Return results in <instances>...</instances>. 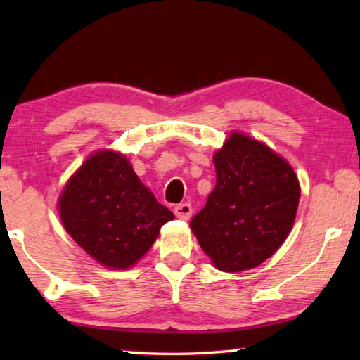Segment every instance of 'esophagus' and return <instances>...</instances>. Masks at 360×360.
Returning <instances> with one entry per match:
<instances>
[{
    "label": "esophagus",
    "mask_w": 360,
    "mask_h": 360,
    "mask_svg": "<svg viewBox=\"0 0 360 360\" xmlns=\"http://www.w3.org/2000/svg\"><path fill=\"white\" fill-rule=\"evenodd\" d=\"M174 216L178 219H184V221H187V219H191L192 216V206L191 203H181L174 208Z\"/></svg>",
    "instance_id": "obj_1"
}]
</instances>
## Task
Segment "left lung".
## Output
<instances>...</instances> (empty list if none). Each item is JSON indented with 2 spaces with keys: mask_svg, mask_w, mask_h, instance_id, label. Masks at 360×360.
<instances>
[{
  "mask_svg": "<svg viewBox=\"0 0 360 360\" xmlns=\"http://www.w3.org/2000/svg\"><path fill=\"white\" fill-rule=\"evenodd\" d=\"M212 160L216 187L191 229L219 270H251L288 238L300 184L281 155L243 133H231Z\"/></svg>",
  "mask_w": 360,
  "mask_h": 360,
  "instance_id": "left-lung-1",
  "label": "left lung"
}]
</instances>
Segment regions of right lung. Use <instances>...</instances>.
I'll return each mask as SVG.
<instances>
[{
    "label": "right lung",
    "mask_w": 360,
    "mask_h": 360,
    "mask_svg": "<svg viewBox=\"0 0 360 360\" xmlns=\"http://www.w3.org/2000/svg\"><path fill=\"white\" fill-rule=\"evenodd\" d=\"M65 230L108 268H130L174 217L138 179L125 155L98 150L71 176L58 200Z\"/></svg>",
    "instance_id": "1"
}]
</instances>
